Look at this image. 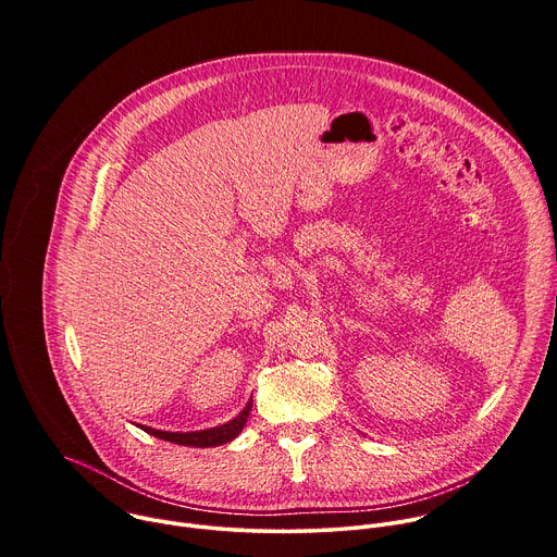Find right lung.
Returning <instances> with one entry per match:
<instances>
[{
  "mask_svg": "<svg viewBox=\"0 0 557 557\" xmlns=\"http://www.w3.org/2000/svg\"><path fill=\"white\" fill-rule=\"evenodd\" d=\"M251 406H253V399L247 404V408L240 414H237L235 419H231L224 425L211 428V430H200V432H163V430H153V428H147V425H140V430H145L147 434H151L156 438H163V441H170V443H176V445L215 447V445L233 441L237 434L243 432V428H245V423L249 419Z\"/></svg>",
  "mask_w": 557,
  "mask_h": 557,
  "instance_id": "add662e5",
  "label": "right lung"
}]
</instances>
